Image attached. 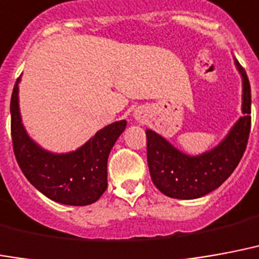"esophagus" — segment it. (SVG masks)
I'll return each mask as SVG.
<instances>
[{
  "label": "esophagus",
  "instance_id": "34e87169",
  "mask_svg": "<svg viewBox=\"0 0 259 259\" xmlns=\"http://www.w3.org/2000/svg\"><path fill=\"white\" fill-rule=\"evenodd\" d=\"M136 119H140V118H139V116H136Z\"/></svg>",
  "mask_w": 259,
  "mask_h": 259
}]
</instances>
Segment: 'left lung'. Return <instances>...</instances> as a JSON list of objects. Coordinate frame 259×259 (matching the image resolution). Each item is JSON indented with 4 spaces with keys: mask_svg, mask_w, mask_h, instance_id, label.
I'll return each instance as SVG.
<instances>
[{
    "mask_svg": "<svg viewBox=\"0 0 259 259\" xmlns=\"http://www.w3.org/2000/svg\"><path fill=\"white\" fill-rule=\"evenodd\" d=\"M235 66L242 76L243 116L214 148L199 155H188L154 130H145L147 160L152 183L168 198H202L217 189L240 162L251 126V89L246 71L236 59Z\"/></svg>",
    "mask_w": 259,
    "mask_h": 259,
    "instance_id": "8db88e82",
    "label": "left lung"
}]
</instances>
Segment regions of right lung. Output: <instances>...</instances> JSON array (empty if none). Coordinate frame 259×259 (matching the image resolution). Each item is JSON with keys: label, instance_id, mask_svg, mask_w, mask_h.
<instances>
[{"label": "right lung", "instance_id": "1", "mask_svg": "<svg viewBox=\"0 0 259 259\" xmlns=\"http://www.w3.org/2000/svg\"><path fill=\"white\" fill-rule=\"evenodd\" d=\"M19 82L11 99V130L15 156L23 174L53 202L88 206L107 189V160L127 122L116 120L96 133L75 151L52 152L42 148L24 127L19 107Z\"/></svg>", "mask_w": 259, "mask_h": 259}]
</instances>
